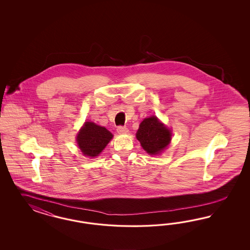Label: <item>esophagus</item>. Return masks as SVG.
Segmentation results:
<instances>
[{
	"label": "esophagus",
	"mask_w": 250,
	"mask_h": 250,
	"mask_svg": "<svg viewBox=\"0 0 250 250\" xmlns=\"http://www.w3.org/2000/svg\"><path fill=\"white\" fill-rule=\"evenodd\" d=\"M117 132L119 133V134H126L127 133V128L125 127V126H123V125H119V126H117Z\"/></svg>",
	"instance_id": "1"
}]
</instances>
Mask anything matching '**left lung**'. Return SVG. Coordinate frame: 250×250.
<instances>
[{"mask_svg": "<svg viewBox=\"0 0 250 250\" xmlns=\"http://www.w3.org/2000/svg\"><path fill=\"white\" fill-rule=\"evenodd\" d=\"M136 138L146 151L150 155H156L169 144L171 133L156 116H151L141 122Z\"/></svg>", "mask_w": 250, "mask_h": 250, "instance_id": "obj_1", "label": "left lung"}]
</instances>
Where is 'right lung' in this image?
I'll list each match as a JSON object with an SVG mask.
<instances>
[{"instance_id": "1", "label": "right lung", "mask_w": 250, "mask_h": 250, "mask_svg": "<svg viewBox=\"0 0 250 250\" xmlns=\"http://www.w3.org/2000/svg\"><path fill=\"white\" fill-rule=\"evenodd\" d=\"M112 138L113 135L105 127L86 122L77 136V142L85 156L96 157Z\"/></svg>"}]
</instances>
